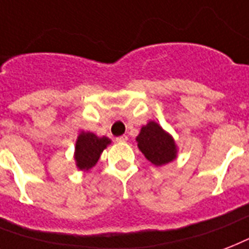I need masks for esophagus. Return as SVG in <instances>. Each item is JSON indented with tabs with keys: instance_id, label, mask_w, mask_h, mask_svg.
<instances>
[{
	"instance_id": "esophagus-1",
	"label": "esophagus",
	"mask_w": 249,
	"mask_h": 249,
	"mask_svg": "<svg viewBox=\"0 0 249 249\" xmlns=\"http://www.w3.org/2000/svg\"><path fill=\"white\" fill-rule=\"evenodd\" d=\"M117 142H127V136H126V135H122V136H119V138H117Z\"/></svg>"
}]
</instances>
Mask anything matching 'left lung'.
Masks as SVG:
<instances>
[{
  "label": "left lung",
  "instance_id": "obj_1",
  "mask_svg": "<svg viewBox=\"0 0 249 249\" xmlns=\"http://www.w3.org/2000/svg\"><path fill=\"white\" fill-rule=\"evenodd\" d=\"M136 142L145 159L156 166L166 165L177 159L178 149L174 139L155 121L142 127Z\"/></svg>",
  "mask_w": 249,
  "mask_h": 249
}]
</instances>
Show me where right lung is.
Here are the masks:
<instances>
[{"label": "right lung", "mask_w": 249, "mask_h": 249, "mask_svg": "<svg viewBox=\"0 0 249 249\" xmlns=\"http://www.w3.org/2000/svg\"><path fill=\"white\" fill-rule=\"evenodd\" d=\"M110 142V139L107 138V136L98 138L97 135L92 134V132L82 131L76 139L74 155L78 169L84 171L92 169L97 163L104 149Z\"/></svg>", "instance_id": "obj_1"}]
</instances>
